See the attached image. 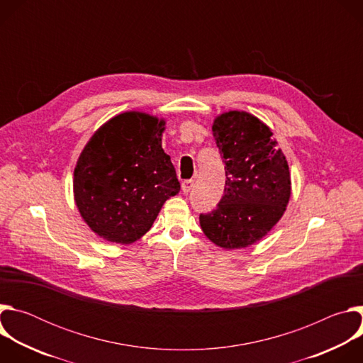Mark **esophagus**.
Returning a JSON list of instances; mask_svg holds the SVG:
<instances>
[{
    "label": "esophagus",
    "mask_w": 363,
    "mask_h": 363,
    "mask_svg": "<svg viewBox=\"0 0 363 363\" xmlns=\"http://www.w3.org/2000/svg\"><path fill=\"white\" fill-rule=\"evenodd\" d=\"M192 188H194V179H185V181L182 182V191H184L185 194L191 192Z\"/></svg>",
    "instance_id": "esophagus-1"
}]
</instances>
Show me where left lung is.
Listing matches in <instances>:
<instances>
[{"instance_id":"obj_1","label":"left lung","mask_w":363,"mask_h":363,"mask_svg":"<svg viewBox=\"0 0 363 363\" xmlns=\"http://www.w3.org/2000/svg\"><path fill=\"white\" fill-rule=\"evenodd\" d=\"M213 136L227 179L216 210L199 214V224L217 245L242 248L263 238L286 211L289 165L272 130L250 113L218 116Z\"/></svg>"}]
</instances>
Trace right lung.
Returning a JSON list of instances; mask_svg holds the SVG:
<instances>
[{
    "mask_svg": "<svg viewBox=\"0 0 363 363\" xmlns=\"http://www.w3.org/2000/svg\"><path fill=\"white\" fill-rule=\"evenodd\" d=\"M164 121L126 112L103 125L74 169V199L100 237L130 244L152 227L164 202L181 189L162 149Z\"/></svg>",
    "mask_w": 363,
    "mask_h": 363,
    "instance_id": "right-lung-1",
    "label": "right lung"
}]
</instances>
